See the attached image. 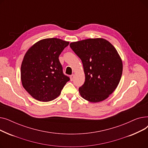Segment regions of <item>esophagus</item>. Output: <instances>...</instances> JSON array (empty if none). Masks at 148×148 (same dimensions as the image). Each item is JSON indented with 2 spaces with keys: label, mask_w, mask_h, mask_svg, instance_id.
<instances>
[{
  "label": "esophagus",
  "mask_w": 148,
  "mask_h": 148,
  "mask_svg": "<svg viewBox=\"0 0 148 148\" xmlns=\"http://www.w3.org/2000/svg\"><path fill=\"white\" fill-rule=\"evenodd\" d=\"M74 74H72L71 76H70V80H71V81H73L74 80Z\"/></svg>",
  "instance_id": "34e87169"
}]
</instances>
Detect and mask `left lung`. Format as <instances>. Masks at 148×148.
<instances>
[{"label": "left lung", "instance_id": "8db88e82", "mask_svg": "<svg viewBox=\"0 0 148 148\" xmlns=\"http://www.w3.org/2000/svg\"><path fill=\"white\" fill-rule=\"evenodd\" d=\"M82 60L85 82L79 88L83 98L91 103L107 99L120 82L122 61L114 47L103 38H89L69 44Z\"/></svg>", "mask_w": 148, "mask_h": 148}]
</instances>
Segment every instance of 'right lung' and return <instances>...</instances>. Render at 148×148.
<instances>
[{
	"label": "right lung",
	"mask_w": 148,
	"mask_h": 148,
	"mask_svg": "<svg viewBox=\"0 0 148 148\" xmlns=\"http://www.w3.org/2000/svg\"><path fill=\"white\" fill-rule=\"evenodd\" d=\"M68 44L59 38H46L26 51L21 66V80L23 88L35 99L42 102L54 99L69 80L59 60Z\"/></svg>",
	"instance_id": "obj_1"
}]
</instances>
